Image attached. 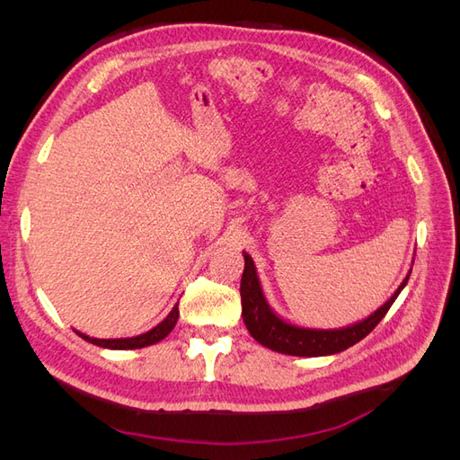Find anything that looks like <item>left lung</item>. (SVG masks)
<instances>
[{
    "label": "left lung",
    "instance_id": "obj_1",
    "mask_svg": "<svg viewBox=\"0 0 460 460\" xmlns=\"http://www.w3.org/2000/svg\"><path fill=\"white\" fill-rule=\"evenodd\" d=\"M245 267L242 274V286H240V296H242V316L245 328L252 333L253 340L261 345L269 347V349L284 355H294V357H326V355H336L345 349H349L351 345L358 343L363 338L378 326L380 320L385 316V313L392 307L401 289L407 286L409 276L412 267L409 269L405 280L394 291V296L389 297L382 307L376 309L367 318L358 320L349 326L341 328H307V326H297L289 320L282 318L278 314L264 297V291L259 280L257 267L252 259V255L243 252Z\"/></svg>",
    "mask_w": 460,
    "mask_h": 460
}]
</instances>
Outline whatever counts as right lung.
I'll use <instances>...</instances> for the list:
<instances>
[{
	"instance_id": "obj_1",
	"label": "right lung",
	"mask_w": 460,
	"mask_h": 460,
	"mask_svg": "<svg viewBox=\"0 0 460 460\" xmlns=\"http://www.w3.org/2000/svg\"><path fill=\"white\" fill-rule=\"evenodd\" d=\"M178 316H180V311H178V303L172 307V311L166 314V318H163L161 323L151 328L149 332L146 333H140V336H134V338H117V340H100V338H90L86 336V333H82L78 330H75L78 336L82 340H86L97 347H103V349H142V347H147V345H153V343H159L161 340H164L169 333L172 332V328L176 326L178 323Z\"/></svg>"
}]
</instances>
